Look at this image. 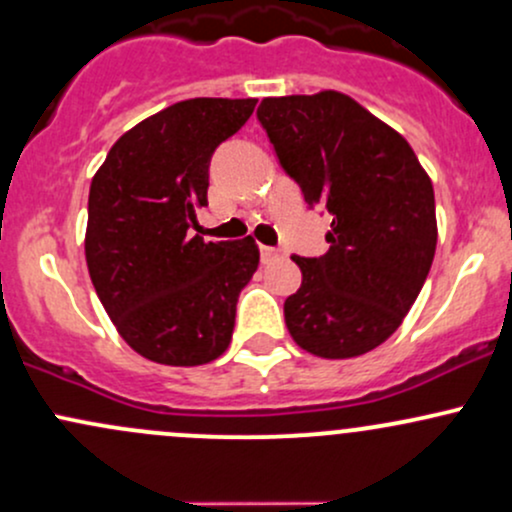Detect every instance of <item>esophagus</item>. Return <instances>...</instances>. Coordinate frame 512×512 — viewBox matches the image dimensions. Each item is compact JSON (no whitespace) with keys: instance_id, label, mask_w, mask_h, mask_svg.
Returning <instances> with one entry per match:
<instances>
[{"instance_id":"esophagus-1","label":"esophagus","mask_w":512,"mask_h":512,"mask_svg":"<svg viewBox=\"0 0 512 512\" xmlns=\"http://www.w3.org/2000/svg\"><path fill=\"white\" fill-rule=\"evenodd\" d=\"M282 255H284V252L277 250V247H267V245L260 247V257H262V262H265V265H269V262H274L277 257H282Z\"/></svg>"}]
</instances>
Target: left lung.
<instances>
[{
    "label": "left lung",
    "mask_w": 512,
    "mask_h": 512,
    "mask_svg": "<svg viewBox=\"0 0 512 512\" xmlns=\"http://www.w3.org/2000/svg\"><path fill=\"white\" fill-rule=\"evenodd\" d=\"M308 206L333 216L330 247L294 257L284 320L301 350L350 359L386 342L418 299L437 245L435 192L408 140L335 89L267 97L257 109Z\"/></svg>",
    "instance_id": "left-lung-1"
}]
</instances>
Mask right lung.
<instances>
[{
  "instance_id": "add662e5",
  "label": "right lung",
  "mask_w": 512,
  "mask_h": 512,
  "mask_svg": "<svg viewBox=\"0 0 512 512\" xmlns=\"http://www.w3.org/2000/svg\"><path fill=\"white\" fill-rule=\"evenodd\" d=\"M257 99L196 97L136 123L89 187L84 257L119 335L138 355L199 367L228 350L240 289L260 265L255 240L206 243L189 228L206 206L209 162Z\"/></svg>"
}]
</instances>
